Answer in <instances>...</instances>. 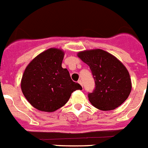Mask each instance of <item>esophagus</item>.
Segmentation results:
<instances>
[{
  "instance_id": "1",
  "label": "esophagus",
  "mask_w": 148,
  "mask_h": 148,
  "mask_svg": "<svg viewBox=\"0 0 148 148\" xmlns=\"http://www.w3.org/2000/svg\"><path fill=\"white\" fill-rule=\"evenodd\" d=\"M78 82L79 83V84H80V85H82V86H83V84H82V80L81 79H80V80H79V81H78Z\"/></svg>"
}]
</instances>
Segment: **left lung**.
Here are the masks:
<instances>
[{"label":"left lung","instance_id":"8db88e82","mask_svg":"<svg viewBox=\"0 0 148 148\" xmlns=\"http://www.w3.org/2000/svg\"><path fill=\"white\" fill-rule=\"evenodd\" d=\"M78 57L89 66L95 80V89L88 95L93 106L101 110H111L128 98L131 79L119 60L101 49L79 52Z\"/></svg>","mask_w":148,"mask_h":148}]
</instances>
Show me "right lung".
I'll return each mask as SVG.
<instances>
[{
    "mask_svg": "<svg viewBox=\"0 0 148 148\" xmlns=\"http://www.w3.org/2000/svg\"><path fill=\"white\" fill-rule=\"evenodd\" d=\"M64 53L50 48L44 51L25 68L21 81L23 95L33 107L41 111L53 112L66 103L72 93L82 90L62 67Z\"/></svg>",
    "mask_w": 148,
    "mask_h": 148,
    "instance_id": "obj_1",
    "label": "right lung"
}]
</instances>
